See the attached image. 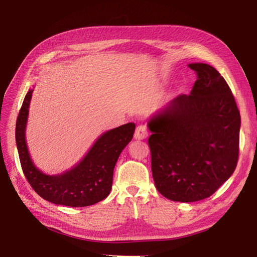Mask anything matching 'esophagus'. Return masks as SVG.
Masks as SVG:
<instances>
[{
	"mask_svg": "<svg viewBox=\"0 0 257 257\" xmlns=\"http://www.w3.org/2000/svg\"><path fill=\"white\" fill-rule=\"evenodd\" d=\"M149 136V132L148 130H146L145 125H139L138 127H136L135 131V134H134V138L136 140H144Z\"/></svg>",
	"mask_w": 257,
	"mask_h": 257,
	"instance_id": "1",
	"label": "esophagus"
}]
</instances>
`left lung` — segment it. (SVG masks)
<instances>
[{
    "label": "left lung",
    "instance_id": "1",
    "mask_svg": "<svg viewBox=\"0 0 257 257\" xmlns=\"http://www.w3.org/2000/svg\"><path fill=\"white\" fill-rule=\"evenodd\" d=\"M197 80L149 121L152 175L162 195L196 202L214 194L236 169L240 115L224 77L193 63Z\"/></svg>",
    "mask_w": 257,
    "mask_h": 257
}]
</instances>
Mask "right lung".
<instances>
[{
    "mask_svg": "<svg viewBox=\"0 0 257 257\" xmlns=\"http://www.w3.org/2000/svg\"><path fill=\"white\" fill-rule=\"evenodd\" d=\"M32 93L33 90H30L25 95L15 127L21 166L30 185L41 197L57 205L83 207L106 198L112 188L115 164L133 138L135 124H124L102 134L84 159L73 169L60 175L44 174L33 164L25 141Z\"/></svg>",
    "mask_w": 257,
    "mask_h": 257,
    "instance_id": "1",
    "label": "right lung"
}]
</instances>
